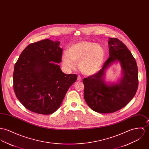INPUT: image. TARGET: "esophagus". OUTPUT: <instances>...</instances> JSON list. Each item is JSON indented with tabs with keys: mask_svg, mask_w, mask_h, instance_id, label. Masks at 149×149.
I'll list each match as a JSON object with an SVG mask.
<instances>
[{
	"mask_svg": "<svg viewBox=\"0 0 149 149\" xmlns=\"http://www.w3.org/2000/svg\"><path fill=\"white\" fill-rule=\"evenodd\" d=\"M81 80H82V79H81V77L80 76H79L78 77H77V80L78 81H81Z\"/></svg>",
	"mask_w": 149,
	"mask_h": 149,
	"instance_id": "esophagus-1",
	"label": "esophagus"
}]
</instances>
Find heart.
I'll use <instances>...</instances> for the list:
<instances>
[{
    "instance_id": "1",
    "label": "heart",
    "mask_w": 149,
    "mask_h": 149,
    "mask_svg": "<svg viewBox=\"0 0 149 149\" xmlns=\"http://www.w3.org/2000/svg\"><path fill=\"white\" fill-rule=\"evenodd\" d=\"M105 57L104 48L89 41H81L70 46L61 57L63 65L68 69H73L76 61L79 68L86 75L97 73L102 67Z\"/></svg>"
}]
</instances>
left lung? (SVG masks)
Listing matches in <instances>:
<instances>
[{"mask_svg": "<svg viewBox=\"0 0 149 149\" xmlns=\"http://www.w3.org/2000/svg\"><path fill=\"white\" fill-rule=\"evenodd\" d=\"M109 57L96 74L83 79L84 96L88 105L100 113H114L125 107L134 97L138 86V67L126 46L116 38L108 41ZM119 63L122 74L118 81L106 80L107 69Z\"/></svg>", "mask_w": 149, "mask_h": 149, "instance_id": "8db88e82", "label": "left lung"}]
</instances>
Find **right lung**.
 Here are the masks:
<instances>
[{"label":"right lung","mask_w":149,"mask_h":149,"mask_svg":"<svg viewBox=\"0 0 149 149\" xmlns=\"http://www.w3.org/2000/svg\"><path fill=\"white\" fill-rule=\"evenodd\" d=\"M60 42L47 39L30 44L15 64V93L32 112L46 115L55 112L77 79L76 74L63 73L58 64L63 53Z\"/></svg>","instance_id":"right-lung-1"}]
</instances>
